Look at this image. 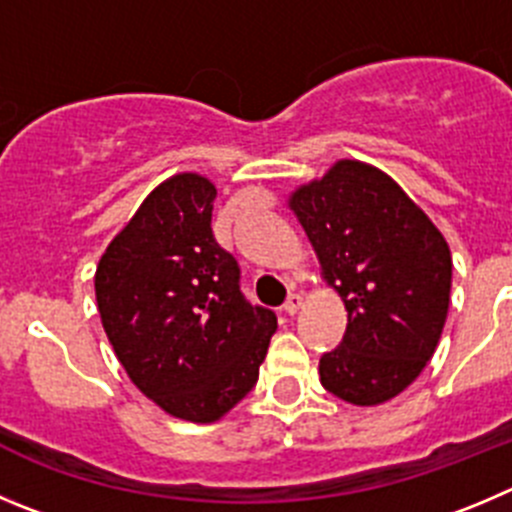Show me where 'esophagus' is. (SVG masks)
I'll return each mask as SVG.
<instances>
[{"mask_svg": "<svg viewBox=\"0 0 512 512\" xmlns=\"http://www.w3.org/2000/svg\"><path fill=\"white\" fill-rule=\"evenodd\" d=\"M300 308H303V295H298V293L288 295V300H285V303H283V310L288 315H295Z\"/></svg>", "mask_w": 512, "mask_h": 512, "instance_id": "1", "label": "esophagus"}]
</instances>
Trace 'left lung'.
Here are the masks:
<instances>
[{"label": "left lung", "instance_id": "8db88e82", "mask_svg": "<svg viewBox=\"0 0 512 512\" xmlns=\"http://www.w3.org/2000/svg\"><path fill=\"white\" fill-rule=\"evenodd\" d=\"M288 207L348 310L341 346L318 364L323 389L356 407L394 399L422 374L442 336L450 245L389 174L356 159L298 186Z\"/></svg>", "mask_w": 512, "mask_h": 512}]
</instances>
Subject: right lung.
Listing matches in <instances>:
<instances>
[{"label":"right lung","mask_w":512,"mask_h":512,"mask_svg":"<svg viewBox=\"0 0 512 512\" xmlns=\"http://www.w3.org/2000/svg\"><path fill=\"white\" fill-rule=\"evenodd\" d=\"M207 176L161 181L105 247L95 300L128 379L176 419L212 424L250 394L275 313L240 293V267L212 234Z\"/></svg>","instance_id":"add662e5"}]
</instances>
